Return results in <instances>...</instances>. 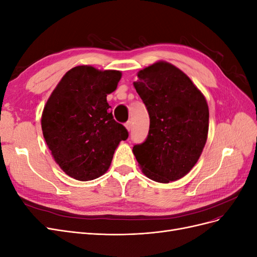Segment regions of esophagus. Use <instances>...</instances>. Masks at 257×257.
Instances as JSON below:
<instances>
[{
	"label": "esophagus",
	"mask_w": 257,
	"mask_h": 257,
	"mask_svg": "<svg viewBox=\"0 0 257 257\" xmlns=\"http://www.w3.org/2000/svg\"><path fill=\"white\" fill-rule=\"evenodd\" d=\"M125 127H126V130H127L128 132L132 130V121H127V122L125 123Z\"/></svg>",
	"instance_id": "esophagus-1"
}]
</instances>
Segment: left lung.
<instances>
[{
  "instance_id": "1",
  "label": "left lung",
  "mask_w": 257,
  "mask_h": 257,
  "mask_svg": "<svg viewBox=\"0 0 257 257\" xmlns=\"http://www.w3.org/2000/svg\"><path fill=\"white\" fill-rule=\"evenodd\" d=\"M137 76L134 87L149 112L150 130L133 153L151 180H179L196 164L206 145L207 100L189 76L168 62H155Z\"/></svg>"
}]
</instances>
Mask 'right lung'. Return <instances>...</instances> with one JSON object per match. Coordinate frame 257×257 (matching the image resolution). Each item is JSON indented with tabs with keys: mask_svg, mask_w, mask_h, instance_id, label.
Wrapping results in <instances>:
<instances>
[{
	"mask_svg": "<svg viewBox=\"0 0 257 257\" xmlns=\"http://www.w3.org/2000/svg\"><path fill=\"white\" fill-rule=\"evenodd\" d=\"M120 71L75 66L62 77L42 113L43 135L63 172L90 181L109 168L114 150L128 133L115 122L107 94L116 89Z\"/></svg>",
	"mask_w": 257,
	"mask_h": 257,
	"instance_id": "right-lung-1",
	"label": "right lung"
}]
</instances>
